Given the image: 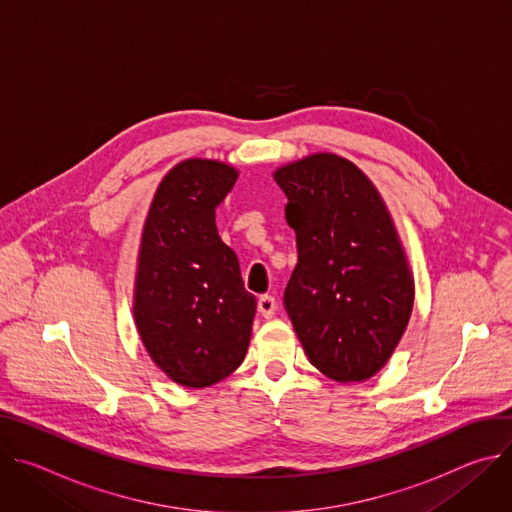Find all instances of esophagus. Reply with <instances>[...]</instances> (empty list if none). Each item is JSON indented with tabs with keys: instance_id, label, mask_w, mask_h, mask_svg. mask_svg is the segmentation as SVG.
Masks as SVG:
<instances>
[{
	"instance_id": "1",
	"label": "esophagus",
	"mask_w": 512,
	"mask_h": 512,
	"mask_svg": "<svg viewBox=\"0 0 512 512\" xmlns=\"http://www.w3.org/2000/svg\"><path fill=\"white\" fill-rule=\"evenodd\" d=\"M257 310L261 312L263 318H273L275 310H277V302L273 296H261L257 302Z\"/></svg>"
}]
</instances>
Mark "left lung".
Listing matches in <instances>:
<instances>
[{"label": "left lung", "mask_w": 512, "mask_h": 512, "mask_svg": "<svg viewBox=\"0 0 512 512\" xmlns=\"http://www.w3.org/2000/svg\"><path fill=\"white\" fill-rule=\"evenodd\" d=\"M273 178L298 243L283 296L289 320L322 375L367 381L395 352L415 300L393 216L371 178L330 152L279 166Z\"/></svg>", "instance_id": "left-lung-1"}]
</instances>
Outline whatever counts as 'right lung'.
I'll use <instances>...</instances> for the list:
<instances>
[{"label": "right lung", "instance_id": "obj_1", "mask_svg": "<svg viewBox=\"0 0 512 512\" xmlns=\"http://www.w3.org/2000/svg\"><path fill=\"white\" fill-rule=\"evenodd\" d=\"M239 178L231 164L188 158L160 182L145 216L133 320L156 367L188 389L235 373L247 354L255 296L216 231V206Z\"/></svg>", "mask_w": 512, "mask_h": 512}]
</instances>
